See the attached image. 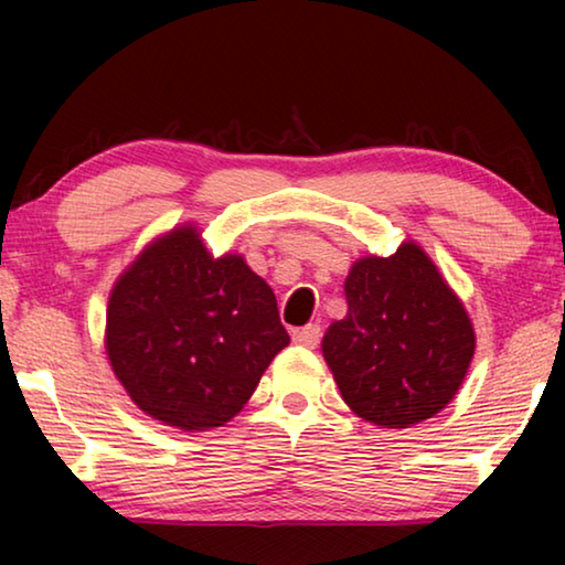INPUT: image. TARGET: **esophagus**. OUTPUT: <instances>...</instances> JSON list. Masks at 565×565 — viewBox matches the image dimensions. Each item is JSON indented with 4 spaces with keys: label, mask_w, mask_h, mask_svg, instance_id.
Returning <instances> with one entry per match:
<instances>
[{
    "label": "esophagus",
    "mask_w": 565,
    "mask_h": 565,
    "mask_svg": "<svg viewBox=\"0 0 565 565\" xmlns=\"http://www.w3.org/2000/svg\"><path fill=\"white\" fill-rule=\"evenodd\" d=\"M291 339H294V343H299V347H303V349H317L321 341V327L319 323H309V327L294 329Z\"/></svg>",
    "instance_id": "34e87169"
}]
</instances>
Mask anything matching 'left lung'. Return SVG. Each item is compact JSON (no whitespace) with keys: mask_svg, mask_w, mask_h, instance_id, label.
Listing matches in <instances>:
<instances>
[{"mask_svg":"<svg viewBox=\"0 0 565 565\" xmlns=\"http://www.w3.org/2000/svg\"><path fill=\"white\" fill-rule=\"evenodd\" d=\"M343 291L349 311L323 333L321 353L353 414L381 428H408L451 404L476 333L431 256L416 242L391 256H363Z\"/></svg>","mask_w":565,"mask_h":565,"instance_id":"obj_1","label":"left lung"}]
</instances>
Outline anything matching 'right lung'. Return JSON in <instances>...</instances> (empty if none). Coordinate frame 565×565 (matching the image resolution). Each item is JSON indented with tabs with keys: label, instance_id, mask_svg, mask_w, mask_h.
<instances>
[{
	"label": "right lung",
	"instance_id": "1",
	"mask_svg": "<svg viewBox=\"0 0 565 565\" xmlns=\"http://www.w3.org/2000/svg\"><path fill=\"white\" fill-rule=\"evenodd\" d=\"M286 347L271 286L242 254L214 256L194 224L157 236L111 286L104 349L114 376L179 431L232 420Z\"/></svg>",
	"mask_w": 565,
	"mask_h": 565
}]
</instances>
